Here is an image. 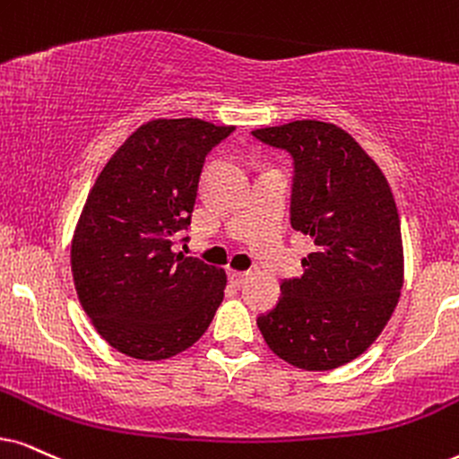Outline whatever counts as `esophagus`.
I'll return each instance as SVG.
<instances>
[{
  "mask_svg": "<svg viewBox=\"0 0 459 459\" xmlns=\"http://www.w3.org/2000/svg\"><path fill=\"white\" fill-rule=\"evenodd\" d=\"M247 277H249V273H246V271H229V280L233 286H241Z\"/></svg>",
  "mask_w": 459,
  "mask_h": 459,
  "instance_id": "esophagus-1",
  "label": "esophagus"
}]
</instances>
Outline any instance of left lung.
Returning <instances> with one entry per match:
<instances>
[{
  "instance_id": "left-lung-1",
  "label": "left lung",
  "mask_w": 459,
  "mask_h": 459,
  "mask_svg": "<svg viewBox=\"0 0 459 459\" xmlns=\"http://www.w3.org/2000/svg\"><path fill=\"white\" fill-rule=\"evenodd\" d=\"M292 156L290 222L309 235L305 273L258 316L273 353L292 367L351 362L385 328L403 288V239L390 184L350 133L320 120L252 131Z\"/></svg>"
}]
</instances>
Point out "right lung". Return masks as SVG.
I'll return each instance as SVG.
<instances>
[{
    "label": "right lung",
    "mask_w": 459,
    "mask_h": 459,
    "mask_svg": "<svg viewBox=\"0 0 459 459\" xmlns=\"http://www.w3.org/2000/svg\"><path fill=\"white\" fill-rule=\"evenodd\" d=\"M233 131L199 118L150 120L86 199L72 241L74 283L97 333L125 356L188 350L222 303L224 269L173 246L190 226L205 156Z\"/></svg>",
    "instance_id": "1"
}]
</instances>
